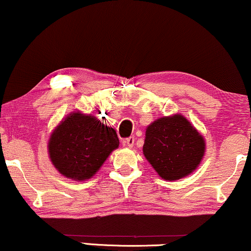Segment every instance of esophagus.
<instances>
[{
  "mask_svg": "<svg viewBox=\"0 0 251 251\" xmlns=\"http://www.w3.org/2000/svg\"><path fill=\"white\" fill-rule=\"evenodd\" d=\"M125 145L128 146V148H132L134 145V137H128L125 139Z\"/></svg>",
  "mask_w": 251,
  "mask_h": 251,
  "instance_id": "obj_1",
  "label": "esophagus"
}]
</instances>
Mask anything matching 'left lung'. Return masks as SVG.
Returning a JSON list of instances; mask_svg holds the SVG:
<instances>
[{
  "instance_id": "1",
  "label": "left lung",
  "mask_w": 251,
  "mask_h": 251,
  "mask_svg": "<svg viewBox=\"0 0 251 251\" xmlns=\"http://www.w3.org/2000/svg\"><path fill=\"white\" fill-rule=\"evenodd\" d=\"M143 152L163 179L177 180L198 168L205 142L185 117L175 114L148 126Z\"/></svg>"
}]
</instances>
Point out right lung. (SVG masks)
<instances>
[{"instance_id":"right-lung-1","label":"right lung","mask_w":251,"mask_h":251,"mask_svg":"<svg viewBox=\"0 0 251 251\" xmlns=\"http://www.w3.org/2000/svg\"><path fill=\"white\" fill-rule=\"evenodd\" d=\"M118 146L116 129L91 114L73 112L50 134L48 153L60 174L82 181L93 177Z\"/></svg>"}]
</instances>
